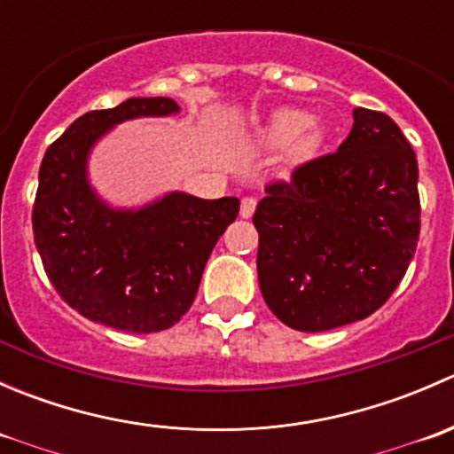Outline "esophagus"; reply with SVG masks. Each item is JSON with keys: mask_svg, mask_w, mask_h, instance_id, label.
Returning a JSON list of instances; mask_svg holds the SVG:
<instances>
[{"mask_svg": "<svg viewBox=\"0 0 454 454\" xmlns=\"http://www.w3.org/2000/svg\"><path fill=\"white\" fill-rule=\"evenodd\" d=\"M254 208H256V198H244V200H241V208H239V215H241V217H244V219L253 217Z\"/></svg>", "mask_w": 454, "mask_h": 454, "instance_id": "esophagus-1", "label": "esophagus"}]
</instances>
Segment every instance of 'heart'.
<instances>
[{
	"label": "heart",
	"mask_w": 454,
	"mask_h": 454,
	"mask_svg": "<svg viewBox=\"0 0 454 454\" xmlns=\"http://www.w3.org/2000/svg\"><path fill=\"white\" fill-rule=\"evenodd\" d=\"M261 138L268 146L292 145V153L305 155L320 142L318 127L312 125V116L299 109H281L268 121L261 131Z\"/></svg>",
	"instance_id": "b5f03b06"
}]
</instances>
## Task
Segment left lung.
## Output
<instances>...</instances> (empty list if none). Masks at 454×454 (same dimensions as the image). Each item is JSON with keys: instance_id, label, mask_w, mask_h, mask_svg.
I'll list each match as a JSON object with an SVG mask.
<instances>
[{"instance_id": "obj_1", "label": "left lung", "mask_w": 454, "mask_h": 454, "mask_svg": "<svg viewBox=\"0 0 454 454\" xmlns=\"http://www.w3.org/2000/svg\"><path fill=\"white\" fill-rule=\"evenodd\" d=\"M418 177L400 127L358 107L338 151L265 186L253 222L272 314L299 332H327L382 308L418 248Z\"/></svg>"}]
</instances>
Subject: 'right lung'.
Returning a JSON list of instances; mask_svg holds the SVG:
<instances>
[{
	"mask_svg": "<svg viewBox=\"0 0 454 454\" xmlns=\"http://www.w3.org/2000/svg\"><path fill=\"white\" fill-rule=\"evenodd\" d=\"M180 112L171 98H129L76 118L39 168L32 231L43 270L85 318L131 333L173 327L193 305L201 272L239 213V200L164 195L142 208H112L87 180L100 136L131 118Z\"/></svg>",
	"mask_w": 454,
	"mask_h": 454,
	"instance_id": "right-lung-1",
	"label": "right lung"
}]
</instances>
